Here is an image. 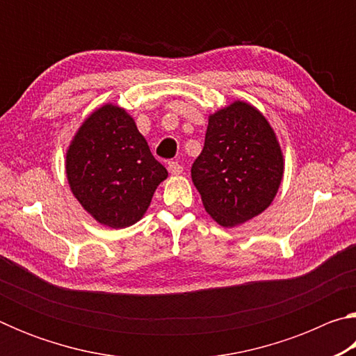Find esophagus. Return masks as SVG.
I'll use <instances>...</instances> for the list:
<instances>
[{
  "label": "esophagus",
  "mask_w": 356,
  "mask_h": 356,
  "mask_svg": "<svg viewBox=\"0 0 356 356\" xmlns=\"http://www.w3.org/2000/svg\"><path fill=\"white\" fill-rule=\"evenodd\" d=\"M168 171H170L172 176H179V174H182L184 166L180 165L179 161H170V163H168Z\"/></svg>",
  "instance_id": "34e87169"
}]
</instances>
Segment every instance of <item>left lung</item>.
Segmentation results:
<instances>
[{
  "mask_svg": "<svg viewBox=\"0 0 356 356\" xmlns=\"http://www.w3.org/2000/svg\"><path fill=\"white\" fill-rule=\"evenodd\" d=\"M282 172L280 143L261 111L237 100L210 114L191 179L218 225L232 227L262 213L278 193Z\"/></svg>",
  "mask_w": 356,
  "mask_h": 356,
  "instance_id": "1",
  "label": "left lung"
}]
</instances>
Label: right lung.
<instances>
[{
	"mask_svg": "<svg viewBox=\"0 0 356 356\" xmlns=\"http://www.w3.org/2000/svg\"><path fill=\"white\" fill-rule=\"evenodd\" d=\"M65 174L83 209L114 229L140 221L168 177L134 118L113 104L97 108L78 129L65 154Z\"/></svg>",
	"mask_w": 356,
	"mask_h": 356,
	"instance_id": "right-lung-1",
	"label": "right lung"
}]
</instances>
